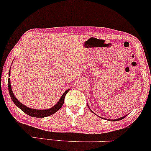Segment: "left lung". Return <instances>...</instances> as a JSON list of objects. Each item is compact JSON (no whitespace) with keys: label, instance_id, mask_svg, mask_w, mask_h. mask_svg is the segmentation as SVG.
Segmentation results:
<instances>
[{"label":"left lung","instance_id":"left-lung-1","mask_svg":"<svg viewBox=\"0 0 151 151\" xmlns=\"http://www.w3.org/2000/svg\"><path fill=\"white\" fill-rule=\"evenodd\" d=\"M87 106H88V107H89V105H87ZM89 110H90L91 111H92V110H91V109H90V108H89ZM93 113H94V112H93ZM94 114H95V113H94ZM95 115H96V114H95ZM125 116H127V115H125V116H122V117H120V118H117V119H110V120H109V119H107V120H111V121H118V120H122V119H123V118H124V117H125ZM99 117H100V116H99Z\"/></svg>","mask_w":151,"mask_h":151}]
</instances>
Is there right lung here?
I'll list each match as a JSON object with an SVG mask.
<instances>
[{"label":"right lung","instance_id":"1","mask_svg":"<svg viewBox=\"0 0 151 151\" xmlns=\"http://www.w3.org/2000/svg\"><path fill=\"white\" fill-rule=\"evenodd\" d=\"M11 68H10L9 72H8V77H10V75H11V74H10V73H11ZM8 92H9V94H10V97H11V100H13V102H14L15 105L17 106L18 107H19L23 112H24L25 113L27 114L28 115L31 116V117H48V116L53 115V114L55 113L56 112H57V111L62 107L63 104H64V98H65L66 94H67V92L69 91V89H67V90L63 93L62 97H61V98L59 99V101H58L57 103L53 106V107H51L49 109H45V110H37V109H33V108H31V107H27V106L24 105V104H22L21 102H19V101L17 100V98L15 97L14 92H13L12 91L10 79H8Z\"/></svg>","mask_w":151,"mask_h":151}]
</instances>
